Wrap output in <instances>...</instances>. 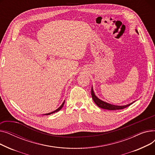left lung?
I'll return each instance as SVG.
<instances>
[{
    "mask_svg": "<svg viewBox=\"0 0 155 155\" xmlns=\"http://www.w3.org/2000/svg\"><path fill=\"white\" fill-rule=\"evenodd\" d=\"M136 31L137 32V33H138V32L136 29ZM91 95H92V99H93L94 102L95 103V104L97 105H98V107H99L100 108H102V109H107V110L123 109H124V108L129 106V105H131L132 104L134 103V102H132L131 104L126 105H112V104L107 103V102H105L99 99L98 97H97L95 95L92 87V90H91Z\"/></svg>",
    "mask_w": 155,
    "mask_h": 155,
    "instance_id": "obj_1",
    "label": "left lung"
}]
</instances>
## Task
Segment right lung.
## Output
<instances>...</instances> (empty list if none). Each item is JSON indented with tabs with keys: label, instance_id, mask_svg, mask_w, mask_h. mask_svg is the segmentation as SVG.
Returning a JSON list of instances; mask_svg holds the SVG:
<instances>
[{
	"label": "right lung",
	"instance_id": "obj_1",
	"mask_svg": "<svg viewBox=\"0 0 155 155\" xmlns=\"http://www.w3.org/2000/svg\"><path fill=\"white\" fill-rule=\"evenodd\" d=\"M64 102H63V104L61 105V106L60 107H58V109H57L56 110H54V111H53V112H50V113H48V114H45V115H50V114H53V113H54V112H58V111H59L62 107H63V105H64Z\"/></svg>",
	"mask_w": 155,
	"mask_h": 155
}]
</instances>
